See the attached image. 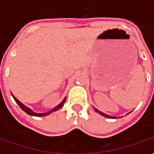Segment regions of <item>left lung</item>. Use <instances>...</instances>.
I'll return each mask as SVG.
<instances>
[{"instance_id":"left-lung-1","label":"left lung","mask_w":154,"mask_h":154,"mask_svg":"<svg viewBox=\"0 0 154 154\" xmlns=\"http://www.w3.org/2000/svg\"><path fill=\"white\" fill-rule=\"evenodd\" d=\"M95 110L97 111V113H99L100 115H101L102 116H104V117H106V118H110V119H116V117H114V116H108V115H106V114H105V113H103V112L100 111V110H98L97 109H96V108H95Z\"/></svg>"}]
</instances>
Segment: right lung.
<instances>
[{
	"instance_id": "add662e5",
	"label": "right lung",
	"mask_w": 154,
	"mask_h": 154,
	"mask_svg": "<svg viewBox=\"0 0 154 154\" xmlns=\"http://www.w3.org/2000/svg\"><path fill=\"white\" fill-rule=\"evenodd\" d=\"M11 95H12V94H11ZM12 97H13V98L15 99V102L18 104L19 106L20 107L22 110L25 111V113H27L28 115H29V116H48V115H49V114L52 113V112H54V111H56V110H59L60 108H62V107H63V106L64 102H65V100H66V98H64V100H63V101H62V102H61V103L59 104L58 106H57L56 107H54V109H52V110H49V111H48V112H46V113L40 114V113H35V112H34V111H32V110H30L29 108H28L27 106H25V105H23V104H22L21 102L20 101V100H17V99H16V98H15V97H14L13 95H12Z\"/></svg>"
}]
</instances>
